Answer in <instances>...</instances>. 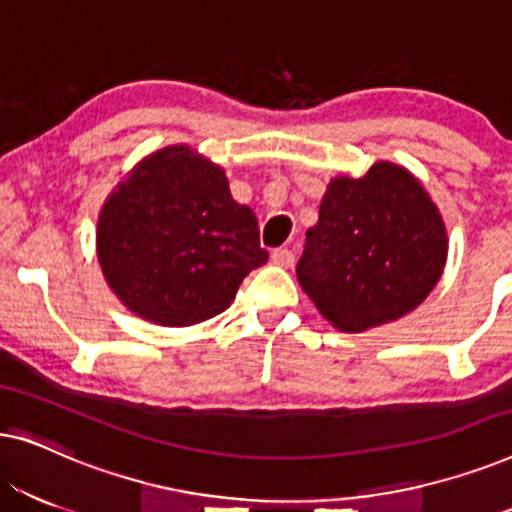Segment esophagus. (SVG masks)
<instances>
[{"label":"esophagus","instance_id":"esophagus-1","mask_svg":"<svg viewBox=\"0 0 512 512\" xmlns=\"http://www.w3.org/2000/svg\"><path fill=\"white\" fill-rule=\"evenodd\" d=\"M270 258H272V263H275V265H282V268H291L293 261H296V254H293L291 249L279 247V249L272 251Z\"/></svg>","mask_w":512,"mask_h":512}]
</instances>
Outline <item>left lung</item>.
Here are the masks:
<instances>
[{
  "mask_svg": "<svg viewBox=\"0 0 512 512\" xmlns=\"http://www.w3.org/2000/svg\"><path fill=\"white\" fill-rule=\"evenodd\" d=\"M445 258L443 216L424 186L405 167L375 163L331 181L296 275L335 328L361 333L415 310Z\"/></svg>",
  "mask_w": 512,
  "mask_h": 512,
  "instance_id": "1",
  "label": "left lung"
}]
</instances>
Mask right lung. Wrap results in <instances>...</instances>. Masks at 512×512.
I'll return each instance as SVG.
<instances>
[{
  "label": "right lung",
  "instance_id": "obj_1",
  "mask_svg": "<svg viewBox=\"0 0 512 512\" xmlns=\"http://www.w3.org/2000/svg\"><path fill=\"white\" fill-rule=\"evenodd\" d=\"M97 261L128 310L160 326H191L226 310L268 251L226 172L177 144L137 163L104 202Z\"/></svg>",
  "mask_w": 512,
  "mask_h": 512
}]
</instances>
